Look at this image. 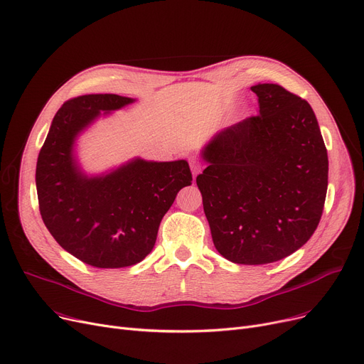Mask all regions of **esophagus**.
I'll return each instance as SVG.
<instances>
[{
	"mask_svg": "<svg viewBox=\"0 0 364 364\" xmlns=\"http://www.w3.org/2000/svg\"><path fill=\"white\" fill-rule=\"evenodd\" d=\"M202 168H203V165L198 159H192L191 161V169L193 172V178H196V176L202 171Z\"/></svg>",
	"mask_w": 364,
	"mask_h": 364,
	"instance_id": "1",
	"label": "esophagus"
}]
</instances>
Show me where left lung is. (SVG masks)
I'll return each instance as SVG.
<instances>
[{
	"label": "left lung",
	"instance_id": "1",
	"mask_svg": "<svg viewBox=\"0 0 364 364\" xmlns=\"http://www.w3.org/2000/svg\"><path fill=\"white\" fill-rule=\"evenodd\" d=\"M259 116L215 134L196 177L213 242L225 259L264 264L287 257L317 229L328 159L311 105L274 83L251 86Z\"/></svg>",
	"mask_w": 364,
	"mask_h": 364
}]
</instances>
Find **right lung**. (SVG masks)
<instances>
[{
	"mask_svg": "<svg viewBox=\"0 0 364 364\" xmlns=\"http://www.w3.org/2000/svg\"><path fill=\"white\" fill-rule=\"evenodd\" d=\"M135 102L114 93L83 95L59 108L40 150L36 184L40 214L56 242L86 264L117 269L144 260L183 187L187 161L135 157L102 173L85 172L75 143L89 126Z\"/></svg>",
	"mask_w": 364,
	"mask_h": 364,
	"instance_id": "1",
	"label": "right lung"
}]
</instances>
